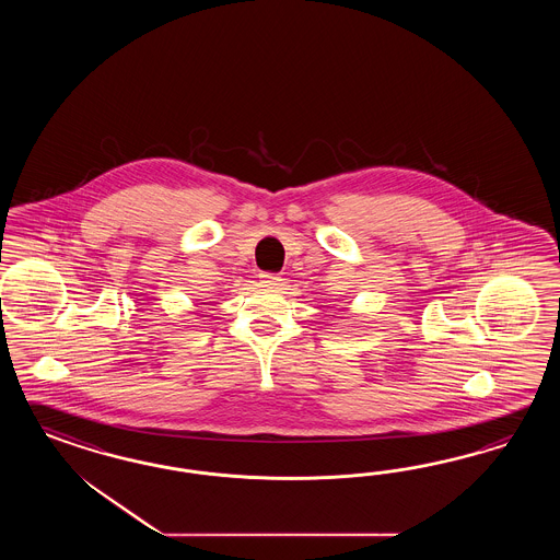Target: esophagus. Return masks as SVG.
I'll use <instances>...</instances> for the list:
<instances>
[{"instance_id": "34e87169", "label": "esophagus", "mask_w": 560, "mask_h": 560, "mask_svg": "<svg viewBox=\"0 0 560 560\" xmlns=\"http://www.w3.org/2000/svg\"><path fill=\"white\" fill-rule=\"evenodd\" d=\"M281 277H277V275H272V272H260V283L265 285V288L277 289L281 285Z\"/></svg>"}]
</instances>
